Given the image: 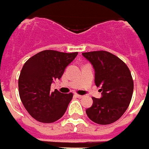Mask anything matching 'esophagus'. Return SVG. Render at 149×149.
Here are the masks:
<instances>
[{
	"label": "esophagus",
	"mask_w": 149,
	"mask_h": 149,
	"mask_svg": "<svg viewBox=\"0 0 149 149\" xmlns=\"http://www.w3.org/2000/svg\"><path fill=\"white\" fill-rule=\"evenodd\" d=\"M75 95L77 97V98H79V99H81V98H83V95H80L76 94V95Z\"/></svg>",
	"instance_id": "1"
}]
</instances>
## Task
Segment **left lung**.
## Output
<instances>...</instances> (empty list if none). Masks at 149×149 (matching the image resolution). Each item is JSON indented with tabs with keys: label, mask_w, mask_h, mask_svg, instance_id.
Here are the masks:
<instances>
[{
	"label": "left lung",
	"mask_w": 149,
	"mask_h": 149,
	"mask_svg": "<svg viewBox=\"0 0 149 149\" xmlns=\"http://www.w3.org/2000/svg\"><path fill=\"white\" fill-rule=\"evenodd\" d=\"M95 69V83L100 87V99L92 97L93 103L86 114L100 125L116 122L127 110L132 99L133 81L130 69L120 58L107 51L82 53Z\"/></svg>",
	"instance_id": "left-lung-1"
}]
</instances>
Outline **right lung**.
<instances>
[{"label": "right lung", "mask_w": 149, "mask_h": 149, "mask_svg": "<svg viewBox=\"0 0 149 149\" xmlns=\"http://www.w3.org/2000/svg\"><path fill=\"white\" fill-rule=\"evenodd\" d=\"M78 53L43 50L25 62L19 77V94L22 103L35 119L51 123L63 116L72 94L50 91L54 80L61 79L67 66Z\"/></svg>", "instance_id": "right-lung-1"}]
</instances>
